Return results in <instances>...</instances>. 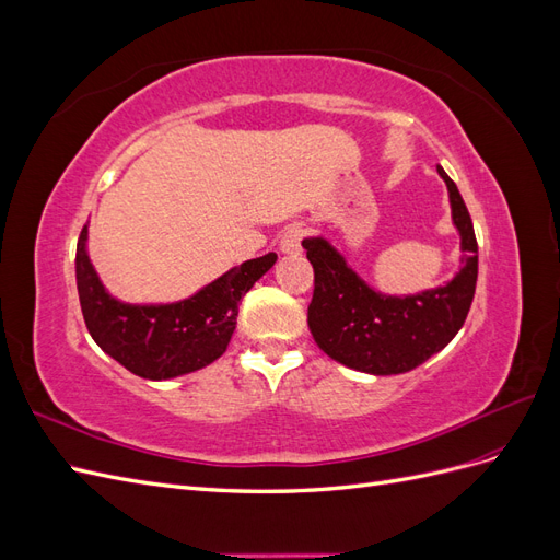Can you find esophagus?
Returning <instances> with one entry per match:
<instances>
[{"label": "esophagus", "instance_id": "obj_1", "mask_svg": "<svg viewBox=\"0 0 560 560\" xmlns=\"http://www.w3.org/2000/svg\"><path fill=\"white\" fill-rule=\"evenodd\" d=\"M301 241H303V226L301 224L287 226L284 233L280 235V252L299 254L301 252Z\"/></svg>", "mask_w": 560, "mask_h": 560}]
</instances>
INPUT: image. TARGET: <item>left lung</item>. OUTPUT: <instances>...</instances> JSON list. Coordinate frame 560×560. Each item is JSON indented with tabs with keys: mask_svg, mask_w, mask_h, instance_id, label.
Masks as SVG:
<instances>
[{
	"mask_svg": "<svg viewBox=\"0 0 560 560\" xmlns=\"http://www.w3.org/2000/svg\"><path fill=\"white\" fill-rule=\"evenodd\" d=\"M436 171L448 186L453 224L465 252V266L446 287L401 299L385 296L362 282L327 241L301 243L315 273L308 327L331 360L364 374H404L446 348L465 325L477 290L479 245L455 182L442 165Z\"/></svg>",
	"mask_w": 560,
	"mask_h": 560,
	"instance_id": "1",
	"label": "left lung"
}]
</instances>
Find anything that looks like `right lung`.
<instances>
[{"instance_id":"obj_1","label":"right lung","mask_w":560,"mask_h":560,"mask_svg":"<svg viewBox=\"0 0 560 560\" xmlns=\"http://www.w3.org/2000/svg\"><path fill=\"white\" fill-rule=\"evenodd\" d=\"M86 226L77 243V290L93 341L135 376L175 378L222 358L235 329L241 299L278 254L268 252L217 278L196 296L167 306H128L97 280L86 252Z\"/></svg>"}]
</instances>
